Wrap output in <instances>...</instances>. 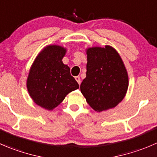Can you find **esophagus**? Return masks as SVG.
Segmentation results:
<instances>
[{"label":"esophagus","instance_id":"34e87169","mask_svg":"<svg viewBox=\"0 0 157 157\" xmlns=\"http://www.w3.org/2000/svg\"><path fill=\"white\" fill-rule=\"evenodd\" d=\"M75 80H77V83H78V84L80 85V83H81V80H80V77H79V76H77V77H75Z\"/></svg>","mask_w":157,"mask_h":157}]
</instances>
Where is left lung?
I'll return each instance as SVG.
<instances>
[{
  "label": "left lung",
  "instance_id": "left-lung-1",
  "mask_svg": "<svg viewBox=\"0 0 157 157\" xmlns=\"http://www.w3.org/2000/svg\"><path fill=\"white\" fill-rule=\"evenodd\" d=\"M86 52V76L80 84L82 94L97 112L115 107L124 98L129 86L121 56L109 45L87 48Z\"/></svg>",
  "mask_w": 157,
  "mask_h": 157
}]
</instances>
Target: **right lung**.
Returning <instances> with one entry per match:
<instances>
[{"instance_id":"right-lung-1","label":"right lung","mask_w":157,"mask_h":157,"mask_svg":"<svg viewBox=\"0 0 157 157\" xmlns=\"http://www.w3.org/2000/svg\"><path fill=\"white\" fill-rule=\"evenodd\" d=\"M66 48L48 45L36 56L30 67L27 80L29 95L35 103L48 110L57 107L69 93L79 84L71 75L70 67L62 59Z\"/></svg>"}]
</instances>
